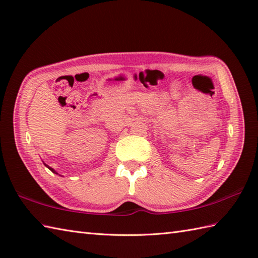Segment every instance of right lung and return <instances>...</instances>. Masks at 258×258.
<instances>
[{
	"mask_svg": "<svg viewBox=\"0 0 258 258\" xmlns=\"http://www.w3.org/2000/svg\"><path fill=\"white\" fill-rule=\"evenodd\" d=\"M44 165H45V166H46V167H47V168H48V169H50V171H52V172H53V173H55V174H57V173H56V172H55V169H53V168H52V167H50V166H48V165H46V164H45V163H44Z\"/></svg>",
	"mask_w": 258,
	"mask_h": 258,
	"instance_id": "1",
	"label": "right lung"
}]
</instances>
